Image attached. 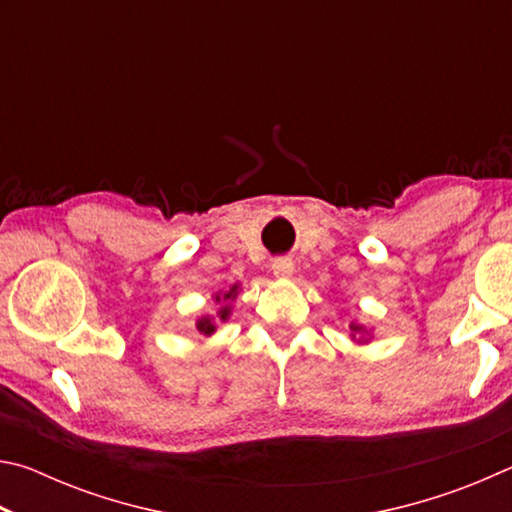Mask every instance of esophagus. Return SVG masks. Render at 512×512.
Wrapping results in <instances>:
<instances>
[{
  "label": "esophagus",
  "instance_id": "34e87169",
  "mask_svg": "<svg viewBox=\"0 0 512 512\" xmlns=\"http://www.w3.org/2000/svg\"><path fill=\"white\" fill-rule=\"evenodd\" d=\"M271 268H273L275 277H291L293 275V259L277 257V259H273Z\"/></svg>",
  "mask_w": 512,
  "mask_h": 512
}]
</instances>
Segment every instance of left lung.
I'll use <instances>...</instances> for the list:
<instances>
[{
    "label": "left lung",
    "mask_w": 512,
    "mask_h": 512,
    "mask_svg": "<svg viewBox=\"0 0 512 512\" xmlns=\"http://www.w3.org/2000/svg\"><path fill=\"white\" fill-rule=\"evenodd\" d=\"M350 329H352V339H357L359 334H366V327L359 325V323H352V325H350ZM357 341H359V343H366L368 339H357Z\"/></svg>",
    "instance_id": "left-lung-1"
}]
</instances>
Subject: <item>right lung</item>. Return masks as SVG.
<instances>
[{
  "label": "right lung",
  "instance_id": "obj_1",
  "mask_svg": "<svg viewBox=\"0 0 512 512\" xmlns=\"http://www.w3.org/2000/svg\"><path fill=\"white\" fill-rule=\"evenodd\" d=\"M237 296V284L235 287H232L228 293H216V302H228V300H232ZM228 316H230V307L228 305H223L219 311H216V318L219 320H228ZM196 329L198 332H201L203 336H210V334H214L216 332V320H214V316H203V318H198L196 320Z\"/></svg>",
  "mask_w": 512,
  "mask_h": 512
}]
</instances>
